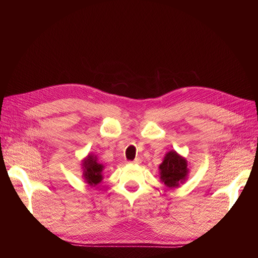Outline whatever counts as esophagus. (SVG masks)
<instances>
[{"instance_id":"obj_1","label":"esophagus","mask_w":258,"mask_h":258,"mask_svg":"<svg viewBox=\"0 0 258 258\" xmlns=\"http://www.w3.org/2000/svg\"><path fill=\"white\" fill-rule=\"evenodd\" d=\"M140 162H141V159H140V158H136L135 160L129 161V163H140Z\"/></svg>"}]
</instances>
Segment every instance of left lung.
I'll list each match as a JSON object with an SVG mask.
<instances>
[{
    "label": "left lung",
    "mask_w": 258,
    "mask_h": 258,
    "mask_svg": "<svg viewBox=\"0 0 258 258\" xmlns=\"http://www.w3.org/2000/svg\"><path fill=\"white\" fill-rule=\"evenodd\" d=\"M160 178L166 186L173 188L183 182L187 175V161L174 151L168 153L159 166Z\"/></svg>",
    "instance_id": "left-lung-1"
}]
</instances>
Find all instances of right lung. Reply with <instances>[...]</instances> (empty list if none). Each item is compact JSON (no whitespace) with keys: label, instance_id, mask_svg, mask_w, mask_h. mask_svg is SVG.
Wrapping results in <instances>:
<instances>
[{"label":"right lung","instance_id":"1","mask_svg":"<svg viewBox=\"0 0 258 258\" xmlns=\"http://www.w3.org/2000/svg\"><path fill=\"white\" fill-rule=\"evenodd\" d=\"M83 166L85 168L84 176L88 184L97 185L98 183L101 182V179H102L101 172H102L103 166L97 162L96 157H93L92 155H89L88 157L84 160Z\"/></svg>","mask_w":258,"mask_h":258}]
</instances>
